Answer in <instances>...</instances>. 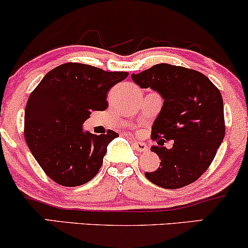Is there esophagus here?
I'll return each mask as SVG.
<instances>
[{
  "instance_id": "34e87169",
  "label": "esophagus",
  "mask_w": 248,
  "mask_h": 248,
  "mask_svg": "<svg viewBox=\"0 0 248 248\" xmlns=\"http://www.w3.org/2000/svg\"><path fill=\"white\" fill-rule=\"evenodd\" d=\"M133 146H134V149L138 150V152H141V153L148 152V146L144 143V142L133 140Z\"/></svg>"
}]
</instances>
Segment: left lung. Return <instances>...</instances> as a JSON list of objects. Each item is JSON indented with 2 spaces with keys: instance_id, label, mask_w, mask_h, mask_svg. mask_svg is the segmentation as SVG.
Instances as JSON below:
<instances>
[{
  "instance_id": "1",
  "label": "left lung",
  "mask_w": 248,
  "mask_h": 248,
  "mask_svg": "<svg viewBox=\"0 0 248 248\" xmlns=\"http://www.w3.org/2000/svg\"><path fill=\"white\" fill-rule=\"evenodd\" d=\"M132 79L141 88L156 91L164 100L152 127V139L157 140L152 152L161 158V167L144 175L164 189L189 186L206 171L224 140L220 92L203 73L169 64L133 73ZM170 140L174 144L168 150L164 142Z\"/></svg>"
}]
</instances>
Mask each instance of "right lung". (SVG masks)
<instances>
[{"label": "right lung", "instance_id": "1", "mask_svg": "<svg viewBox=\"0 0 248 248\" xmlns=\"http://www.w3.org/2000/svg\"><path fill=\"white\" fill-rule=\"evenodd\" d=\"M127 72H107L66 62L47 72L28 99L24 138L49 177L64 186L87 183L101 168L107 146L118 138L108 130L95 135L82 129L93 110H105L110 87Z\"/></svg>", "mask_w": 248, "mask_h": 248}]
</instances>
